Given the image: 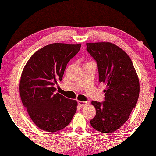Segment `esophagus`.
Instances as JSON below:
<instances>
[{
  "instance_id": "obj_1",
  "label": "esophagus",
  "mask_w": 156,
  "mask_h": 156,
  "mask_svg": "<svg viewBox=\"0 0 156 156\" xmlns=\"http://www.w3.org/2000/svg\"><path fill=\"white\" fill-rule=\"evenodd\" d=\"M78 104L80 107H84V106L87 105V102H83V101H78Z\"/></svg>"
}]
</instances>
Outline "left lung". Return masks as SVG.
I'll return each instance as SVG.
<instances>
[{"label":"left lung","instance_id":"8db88e82","mask_svg":"<svg viewBox=\"0 0 156 156\" xmlns=\"http://www.w3.org/2000/svg\"><path fill=\"white\" fill-rule=\"evenodd\" d=\"M87 50L97 62L99 82L107 85L105 101H92L95 117L92 127L112 133L128 120L140 94V82L131 58L122 49L109 42L87 43Z\"/></svg>","mask_w":156,"mask_h":156}]
</instances>
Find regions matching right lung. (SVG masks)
<instances>
[{
  "instance_id": "right-lung-1",
  "label": "right lung",
  "mask_w": 156,
  "mask_h": 156,
  "mask_svg": "<svg viewBox=\"0 0 156 156\" xmlns=\"http://www.w3.org/2000/svg\"><path fill=\"white\" fill-rule=\"evenodd\" d=\"M80 47V44L48 45L36 51L23 69L20 96L31 120L42 130H62L76 113L77 102L56 93L54 86L62 80L66 65Z\"/></svg>"
}]
</instances>
